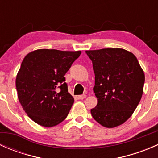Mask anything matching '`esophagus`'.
<instances>
[{
    "label": "esophagus",
    "instance_id": "obj_1",
    "mask_svg": "<svg viewBox=\"0 0 158 158\" xmlns=\"http://www.w3.org/2000/svg\"><path fill=\"white\" fill-rule=\"evenodd\" d=\"M85 97H86L85 95H81L78 96V98H79V99H84V98H85Z\"/></svg>",
    "mask_w": 158,
    "mask_h": 158
}]
</instances>
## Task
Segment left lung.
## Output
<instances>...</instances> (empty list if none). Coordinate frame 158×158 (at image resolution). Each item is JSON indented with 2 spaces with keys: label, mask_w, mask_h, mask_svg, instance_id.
<instances>
[{
  "label": "left lung",
  "mask_w": 158,
  "mask_h": 158,
  "mask_svg": "<svg viewBox=\"0 0 158 158\" xmlns=\"http://www.w3.org/2000/svg\"><path fill=\"white\" fill-rule=\"evenodd\" d=\"M95 73L98 103L91 114L98 123L114 128L126 122L143 94L144 73L132 52L120 48L85 51Z\"/></svg>",
  "instance_id": "8db88e82"
}]
</instances>
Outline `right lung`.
I'll list each match as a JSON object with an SVG mask.
<instances>
[{
    "label": "right lung",
    "mask_w": 158,
    "mask_h": 158,
    "mask_svg": "<svg viewBox=\"0 0 158 158\" xmlns=\"http://www.w3.org/2000/svg\"><path fill=\"white\" fill-rule=\"evenodd\" d=\"M81 51L40 49L23 59L16 78L17 96L30 118L44 127L66 119L74 102L64 76Z\"/></svg>",
    "instance_id": "obj_1"
}]
</instances>
